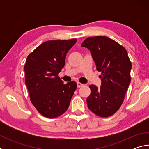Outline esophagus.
<instances>
[{"mask_svg": "<svg viewBox=\"0 0 149 149\" xmlns=\"http://www.w3.org/2000/svg\"><path fill=\"white\" fill-rule=\"evenodd\" d=\"M77 87H81L84 86V84H81V83H80V82H77Z\"/></svg>", "mask_w": 149, "mask_h": 149, "instance_id": "obj_1", "label": "esophagus"}]
</instances>
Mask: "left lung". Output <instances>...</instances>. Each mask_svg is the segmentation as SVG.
Masks as SVG:
<instances>
[{
  "mask_svg": "<svg viewBox=\"0 0 149 149\" xmlns=\"http://www.w3.org/2000/svg\"><path fill=\"white\" fill-rule=\"evenodd\" d=\"M81 46L90 50L101 72V86L89 85L91 95L87 99L89 109L98 116L107 118L119 110L131 81L132 62L122 45L105 36L88 37Z\"/></svg>",
  "mask_w": 149,
  "mask_h": 149,
  "instance_id": "obj_1",
  "label": "left lung"
}]
</instances>
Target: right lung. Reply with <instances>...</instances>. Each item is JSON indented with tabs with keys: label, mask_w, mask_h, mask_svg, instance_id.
I'll list each match as a JSON object with an SVG mask.
<instances>
[{
	"label": "right lung",
	"mask_w": 149,
	"mask_h": 149,
	"mask_svg": "<svg viewBox=\"0 0 149 149\" xmlns=\"http://www.w3.org/2000/svg\"><path fill=\"white\" fill-rule=\"evenodd\" d=\"M76 41L73 39L44 42L27 57L25 82L30 100L45 117L54 118L64 114L77 89L75 81L65 84L58 76L67 52Z\"/></svg>",
	"instance_id": "obj_1"
}]
</instances>
